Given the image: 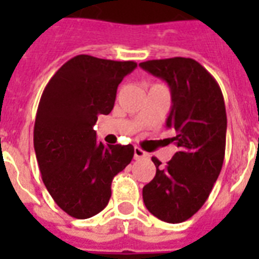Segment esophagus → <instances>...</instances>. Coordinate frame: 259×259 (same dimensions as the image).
<instances>
[{
  "instance_id": "obj_1",
  "label": "esophagus",
  "mask_w": 259,
  "mask_h": 259,
  "mask_svg": "<svg viewBox=\"0 0 259 259\" xmlns=\"http://www.w3.org/2000/svg\"><path fill=\"white\" fill-rule=\"evenodd\" d=\"M146 156H148V154H146V152H144L141 148H138V146H136V148H134V158H136V160L145 158Z\"/></svg>"
}]
</instances>
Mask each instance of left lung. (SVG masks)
<instances>
[{"label": "left lung", "mask_w": 259, "mask_h": 259, "mask_svg": "<svg viewBox=\"0 0 259 259\" xmlns=\"http://www.w3.org/2000/svg\"><path fill=\"white\" fill-rule=\"evenodd\" d=\"M140 67L168 83L172 107L166 127L177 152L170 161L152 157L156 176L142 188L150 213L166 223H181L201 208L221 173L226 150L225 99L213 76L189 58L148 60Z\"/></svg>", "instance_id": "obj_1"}]
</instances>
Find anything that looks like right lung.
I'll return each mask as SVG.
<instances>
[{"mask_svg": "<svg viewBox=\"0 0 259 259\" xmlns=\"http://www.w3.org/2000/svg\"><path fill=\"white\" fill-rule=\"evenodd\" d=\"M137 67L78 55L51 78L38 103L33 145L48 192L70 217L87 219L105 208L114 176L130 164L133 145L97 141L98 115L113 110L118 84Z\"/></svg>", "mask_w": 259, "mask_h": 259, "instance_id": "obj_1", "label": "right lung"}]
</instances>
